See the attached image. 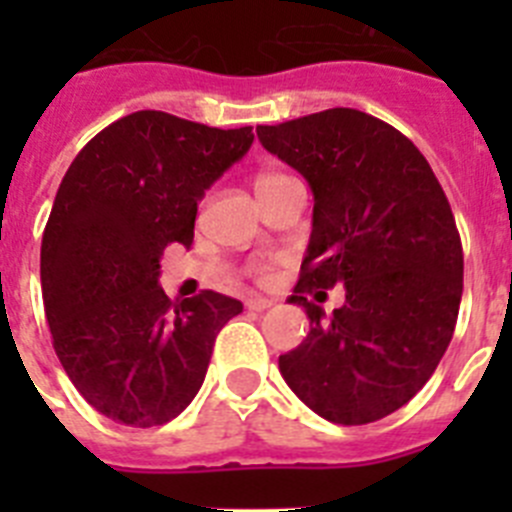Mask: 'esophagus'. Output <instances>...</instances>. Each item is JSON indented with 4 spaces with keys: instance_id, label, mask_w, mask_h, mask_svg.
Instances as JSON below:
<instances>
[{
    "instance_id": "obj_1",
    "label": "esophagus",
    "mask_w": 512,
    "mask_h": 512,
    "mask_svg": "<svg viewBox=\"0 0 512 512\" xmlns=\"http://www.w3.org/2000/svg\"><path fill=\"white\" fill-rule=\"evenodd\" d=\"M271 305H274V302L266 300V297H248L246 300V307L251 312H264V310H269Z\"/></svg>"
}]
</instances>
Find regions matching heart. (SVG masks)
Returning <instances> with one entry per match:
<instances>
[{
    "instance_id": "obj_1",
    "label": "heart",
    "mask_w": 512,
    "mask_h": 512,
    "mask_svg": "<svg viewBox=\"0 0 512 512\" xmlns=\"http://www.w3.org/2000/svg\"><path fill=\"white\" fill-rule=\"evenodd\" d=\"M284 179H289V176L277 174V171H261V174L253 179V189H256V194H264L266 189L277 187V184L284 182Z\"/></svg>"
}]
</instances>
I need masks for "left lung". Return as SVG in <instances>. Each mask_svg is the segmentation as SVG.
<instances>
[{
  "instance_id": "left-lung-1",
  "label": "left lung",
  "mask_w": 512,
  "mask_h": 512,
  "mask_svg": "<svg viewBox=\"0 0 512 512\" xmlns=\"http://www.w3.org/2000/svg\"><path fill=\"white\" fill-rule=\"evenodd\" d=\"M256 135L315 197L289 297L310 333L279 356V372L320 418L374 423L423 390L454 336L464 287L454 212L413 140L366 112L333 107ZM336 283L347 302L325 321L304 295Z\"/></svg>"
}]
</instances>
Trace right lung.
<instances>
[{
  "mask_svg": "<svg viewBox=\"0 0 512 512\" xmlns=\"http://www.w3.org/2000/svg\"><path fill=\"white\" fill-rule=\"evenodd\" d=\"M251 143V128L140 110L94 135L63 176L40 246L45 318L69 379L107 418L174 420L243 310L212 289L171 302L158 274L169 243L192 246L197 202Z\"/></svg>",
  "mask_w": 512,
  "mask_h": 512,
  "instance_id": "add662e5",
  "label": "right lung"
}]
</instances>
